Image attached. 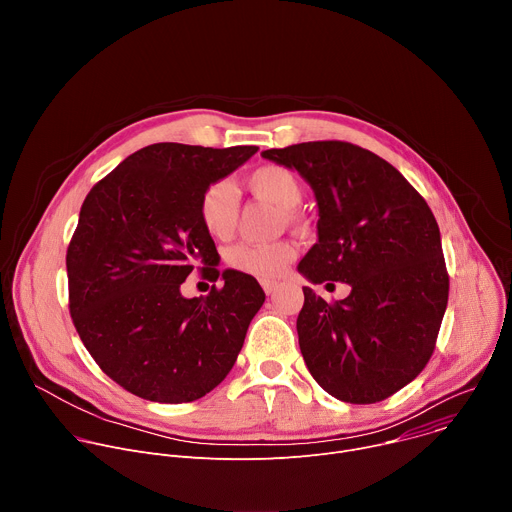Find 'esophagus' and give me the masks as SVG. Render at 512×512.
Wrapping results in <instances>:
<instances>
[{
  "label": "esophagus",
  "mask_w": 512,
  "mask_h": 512,
  "mask_svg": "<svg viewBox=\"0 0 512 512\" xmlns=\"http://www.w3.org/2000/svg\"><path fill=\"white\" fill-rule=\"evenodd\" d=\"M261 285H263V291H265V294H267V296H271V294H273V291L277 289V283H275V281H263Z\"/></svg>",
  "instance_id": "obj_1"
}]
</instances>
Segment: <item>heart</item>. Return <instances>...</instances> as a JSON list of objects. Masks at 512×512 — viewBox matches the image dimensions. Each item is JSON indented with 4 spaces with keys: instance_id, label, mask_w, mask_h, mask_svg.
Wrapping results in <instances>:
<instances>
[{
    "instance_id": "b5f03b06",
    "label": "heart",
    "mask_w": 512,
    "mask_h": 512,
    "mask_svg": "<svg viewBox=\"0 0 512 512\" xmlns=\"http://www.w3.org/2000/svg\"><path fill=\"white\" fill-rule=\"evenodd\" d=\"M249 190L285 210L287 218L296 216V208L304 198L300 178L283 166H263L247 178ZM198 216L204 231L214 239H229L237 227L239 202L237 192L229 182L210 184L198 202ZM296 257V247L289 241H273L259 245H237L229 251L233 269L259 277L273 279Z\"/></svg>"
}]
</instances>
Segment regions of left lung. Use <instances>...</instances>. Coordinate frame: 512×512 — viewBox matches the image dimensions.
<instances>
[{"mask_svg":"<svg viewBox=\"0 0 512 512\" xmlns=\"http://www.w3.org/2000/svg\"><path fill=\"white\" fill-rule=\"evenodd\" d=\"M261 156L296 170L318 202V243L298 271L310 283L350 285L348 298L334 304L304 287L298 336L308 371L346 403L391 397L423 371L448 306L433 212L399 170L346 141Z\"/></svg>","mask_w":512,"mask_h":512,"instance_id":"1","label":"left lung"}]
</instances>
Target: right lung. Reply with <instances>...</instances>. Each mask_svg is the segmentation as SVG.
I'll use <instances>...</instances> for the list:
<instances>
[{"instance_id": "add662e5", "label": "right lung", "mask_w": 512, "mask_h": 512, "mask_svg": "<svg viewBox=\"0 0 512 512\" xmlns=\"http://www.w3.org/2000/svg\"><path fill=\"white\" fill-rule=\"evenodd\" d=\"M257 150L154 143L87 194L66 253L70 316L101 371L125 391L190 403L231 373L265 294L255 277L212 267L218 253L198 202ZM196 262L226 285L188 301L179 285Z\"/></svg>"}]
</instances>
